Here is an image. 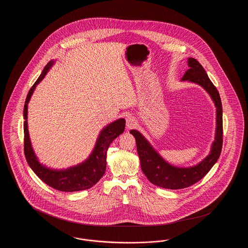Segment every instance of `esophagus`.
Instances as JSON below:
<instances>
[{
    "label": "esophagus",
    "mask_w": 248,
    "mask_h": 248,
    "mask_svg": "<svg viewBox=\"0 0 248 248\" xmlns=\"http://www.w3.org/2000/svg\"><path fill=\"white\" fill-rule=\"evenodd\" d=\"M136 124H137V120L134 118L133 116L130 115V116L126 117V128L131 129V128L135 127Z\"/></svg>",
    "instance_id": "1"
}]
</instances>
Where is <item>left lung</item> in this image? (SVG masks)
Returning <instances> with one entry per match:
<instances>
[{"instance_id": "1", "label": "left lung", "mask_w": 248, "mask_h": 248, "mask_svg": "<svg viewBox=\"0 0 248 248\" xmlns=\"http://www.w3.org/2000/svg\"><path fill=\"white\" fill-rule=\"evenodd\" d=\"M188 65L189 69L185 72L181 81H189L201 85L210 94L217 108L216 136L210 154L198 165L190 167H177L165 162L139 131L134 129L130 131L136 139L143 173L154 185L164 189H184L198 182L217 163L222 149V104L219 93L210 81L206 71L196 59L189 58Z\"/></svg>"}]
</instances>
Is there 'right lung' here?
Here are the masks:
<instances>
[{"instance_id": "1", "label": "right lung", "mask_w": 248, "mask_h": 248, "mask_svg": "<svg viewBox=\"0 0 248 248\" xmlns=\"http://www.w3.org/2000/svg\"><path fill=\"white\" fill-rule=\"evenodd\" d=\"M54 61L48 62L47 65L45 67L44 71L37 79L35 83L31 86L27 94L25 105H24L23 116L24 122V154L26 156V160L30 167L33 170V172L43 180L48 186L53 189H58L60 191H79L83 189H89L93 187L97 181L103 177L105 174L107 165V151L110 145L117 137H119L125 127V120L118 119L100 132L97 140L95 142L94 150L88 159L82 164L70 167L68 169L55 170L48 168L46 166L40 164L38 158L36 157L31 147V142L29 136L28 129V104L33 94L36 85L40 83L48 71L53 66Z\"/></svg>"}]
</instances>
